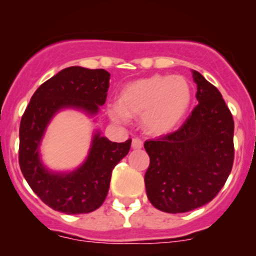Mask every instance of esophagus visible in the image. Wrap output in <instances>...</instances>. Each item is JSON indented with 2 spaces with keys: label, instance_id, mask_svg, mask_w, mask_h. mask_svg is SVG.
Wrapping results in <instances>:
<instances>
[{
  "label": "esophagus",
  "instance_id": "obj_1",
  "mask_svg": "<svg viewBox=\"0 0 256 256\" xmlns=\"http://www.w3.org/2000/svg\"><path fill=\"white\" fill-rule=\"evenodd\" d=\"M143 146V142L140 138H134L132 140V148L134 149H140Z\"/></svg>",
  "mask_w": 256,
  "mask_h": 256
}]
</instances>
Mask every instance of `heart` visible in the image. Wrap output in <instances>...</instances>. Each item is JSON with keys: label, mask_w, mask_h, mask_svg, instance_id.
Returning <instances> with one entry per match:
<instances>
[{"label": "heart", "mask_w": 256, "mask_h": 256, "mask_svg": "<svg viewBox=\"0 0 256 256\" xmlns=\"http://www.w3.org/2000/svg\"><path fill=\"white\" fill-rule=\"evenodd\" d=\"M192 98V88L186 79L154 74L126 84L120 90L118 104L108 106V114L120 124H126L130 116H142L144 130L160 136L174 131L182 124Z\"/></svg>", "instance_id": "b5f03b06"}]
</instances>
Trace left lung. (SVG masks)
<instances>
[{
  "label": "left lung",
  "instance_id": "8db88e82",
  "mask_svg": "<svg viewBox=\"0 0 256 256\" xmlns=\"http://www.w3.org/2000/svg\"><path fill=\"white\" fill-rule=\"evenodd\" d=\"M198 104L177 131L144 148L150 158L144 176L150 204L166 213H185L218 195L234 165V118L222 94L192 71Z\"/></svg>",
  "mask_w": 256,
  "mask_h": 256
}]
</instances>
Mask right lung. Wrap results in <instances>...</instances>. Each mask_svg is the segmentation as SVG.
Listing matches in <instances>:
<instances>
[{
  "mask_svg": "<svg viewBox=\"0 0 256 256\" xmlns=\"http://www.w3.org/2000/svg\"><path fill=\"white\" fill-rule=\"evenodd\" d=\"M110 74L104 70L67 67L40 85L22 114L19 165L26 182L46 206L66 214L90 213L104 204L112 171L128 155L131 140L110 142L96 131L83 165L70 173L52 172L40 161V144L52 116L64 108L96 116L104 106Z\"/></svg>",
  "mask_w": 256,
  "mask_h": 256,
  "instance_id": "right-lung-1",
  "label": "right lung"
}]
</instances>
